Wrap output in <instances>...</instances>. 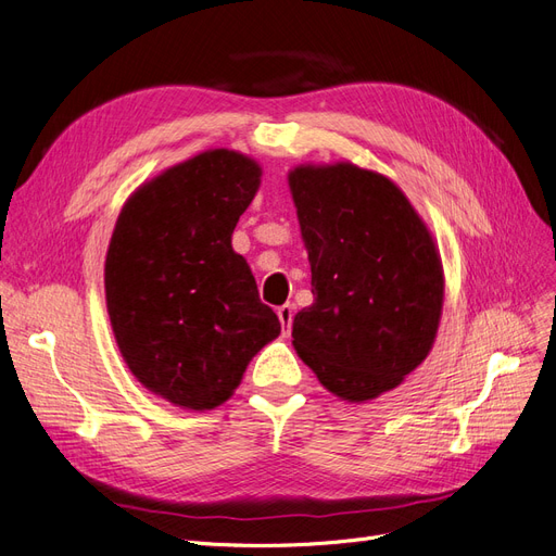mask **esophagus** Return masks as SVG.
<instances>
[{
  "instance_id": "1",
  "label": "esophagus",
  "mask_w": 556,
  "mask_h": 556,
  "mask_svg": "<svg viewBox=\"0 0 556 556\" xmlns=\"http://www.w3.org/2000/svg\"><path fill=\"white\" fill-rule=\"evenodd\" d=\"M294 304H285V306H278V319H280V325H282V331L285 333H290V329H292V319H294Z\"/></svg>"
}]
</instances>
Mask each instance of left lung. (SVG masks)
<instances>
[{
  "mask_svg": "<svg viewBox=\"0 0 556 556\" xmlns=\"http://www.w3.org/2000/svg\"><path fill=\"white\" fill-rule=\"evenodd\" d=\"M288 180L315 296L294 315L292 345L331 394L376 399L435 341L445 292L439 248L382 174L301 164Z\"/></svg>",
  "mask_w": 556,
  "mask_h": 556,
  "instance_id": "8db88e82",
  "label": "left lung"
}]
</instances>
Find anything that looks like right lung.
<instances>
[{"mask_svg":"<svg viewBox=\"0 0 556 556\" xmlns=\"http://www.w3.org/2000/svg\"><path fill=\"white\" fill-rule=\"evenodd\" d=\"M260 176L237 150H206L143 182L117 215L104 266L115 343L146 390L174 406H220L280 333L231 248Z\"/></svg>","mask_w":556,"mask_h":556,"instance_id":"obj_1","label":"right lung"}]
</instances>
